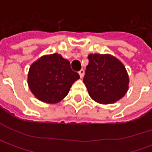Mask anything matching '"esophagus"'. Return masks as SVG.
<instances>
[{
    "label": "esophagus",
    "instance_id": "esophagus-1",
    "mask_svg": "<svg viewBox=\"0 0 152 152\" xmlns=\"http://www.w3.org/2000/svg\"><path fill=\"white\" fill-rule=\"evenodd\" d=\"M79 76H80V78L82 79L83 77H84V74H85V71H84V69H81L80 71L79 72Z\"/></svg>",
    "mask_w": 152,
    "mask_h": 152
}]
</instances>
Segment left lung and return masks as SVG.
<instances>
[{
  "instance_id": "8db88e82",
  "label": "left lung",
  "mask_w": 152,
  "mask_h": 152,
  "mask_svg": "<svg viewBox=\"0 0 152 152\" xmlns=\"http://www.w3.org/2000/svg\"><path fill=\"white\" fill-rule=\"evenodd\" d=\"M88 59L83 81L91 99L107 105L124 96L129 78L122 61L110 54H90Z\"/></svg>"
}]
</instances>
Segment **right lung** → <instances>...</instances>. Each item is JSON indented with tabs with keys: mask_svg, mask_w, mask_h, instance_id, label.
<instances>
[{
	"mask_svg": "<svg viewBox=\"0 0 152 152\" xmlns=\"http://www.w3.org/2000/svg\"><path fill=\"white\" fill-rule=\"evenodd\" d=\"M79 79V73L71 69L69 61L54 53L42 56L33 62L28 73V85L38 100L55 104L65 98Z\"/></svg>",
	"mask_w": 152,
	"mask_h": 152,
	"instance_id": "right-lung-1",
	"label": "right lung"
}]
</instances>
